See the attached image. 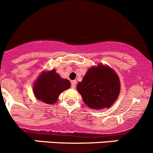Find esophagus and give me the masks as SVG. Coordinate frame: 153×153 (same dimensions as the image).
Segmentation results:
<instances>
[{"instance_id":"1","label":"esophagus","mask_w":153,"mask_h":153,"mask_svg":"<svg viewBox=\"0 0 153 153\" xmlns=\"http://www.w3.org/2000/svg\"><path fill=\"white\" fill-rule=\"evenodd\" d=\"M71 88H74L75 87H76V80H73V81H71Z\"/></svg>"}]
</instances>
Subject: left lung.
<instances>
[{
  "mask_svg": "<svg viewBox=\"0 0 153 153\" xmlns=\"http://www.w3.org/2000/svg\"><path fill=\"white\" fill-rule=\"evenodd\" d=\"M76 88L89 108L103 109L109 108L116 101L120 83L114 70L100 64L90 68Z\"/></svg>",
  "mask_w": 153,
  "mask_h": 153,
  "instance_id": "8db88e82",
  "label": "left lung"
}]
</instances>
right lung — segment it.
Here are the masks:
<instances>
[{
    "instance_id": "1",
    "label": "right lung",
    "mask_w": 153,
    "mask_h": 153,
    "mask_svg": "<svg viewBox=\"0 0 153 153\" xmlns=\"http://www.w3.org/2000/svg\"><path fill=\"white\" fill-rule=\"evenodd\" d=\"M71 87L68 79H62L55 70L44 71L33 85V93L39 100L45 103H56L60 94Z\"/></svg>"
}]
</instances>
